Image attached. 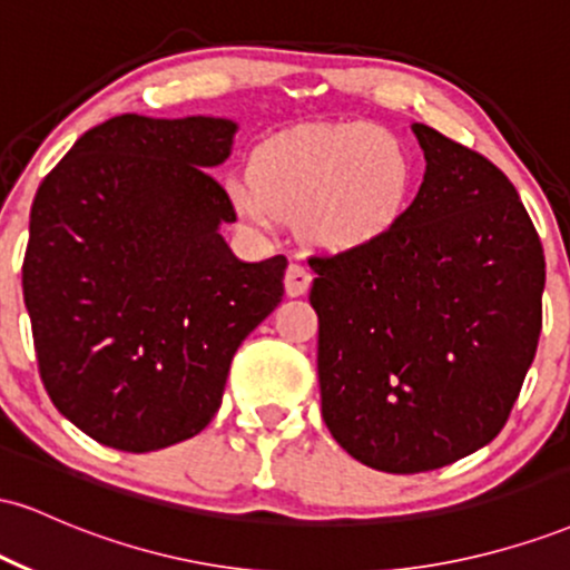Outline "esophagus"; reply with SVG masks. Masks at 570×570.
<instances>
[{
    "mask_svg": "<svg viewBox=\"0 0 570 570\" xmlns=\"http://www.w3.org/2000/svg\"><path fill=\"white\" fill-rule=\"evenodd\" d=\"M311 281H313V276L307 267L297 265V263H292L289 267H286L284 286H286V294H289V297H299V294H305L307 286H311Z\"/></svg>",
    "mask_w": 570,
    "mask_h": 570,
    "instance_id": "34e87169",
    "label": "esophagus"
}]
</instances>
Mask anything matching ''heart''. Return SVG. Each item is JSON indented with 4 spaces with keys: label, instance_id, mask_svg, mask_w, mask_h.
<instances>
[{
    "label": "heart",
    "instance_id": "1",
    "mask_svg": "<svg viewBox=\"0 0 570 570\" xmlns=\"http://www.w3.org/2000/svg\"><path fill=\"white\" fill-rule=\"evenodd\" d=\"M227 193L252 225L299 217L311 244L348 252L402 222L415 193V160L396 134L370 122L297 128L265 141L252 171L227 179Z\"/></svg>",
    "mask_w": 570,
    "mask_h": 570
}]
</instances>
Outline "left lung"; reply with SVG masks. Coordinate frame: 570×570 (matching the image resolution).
Returning <instances> with one entry per match:
<instances>
[{"label": "left lung", "instance_id": "left-lung-1", "mask_svg": "<svg viewBox=\"0 0 570 570\" xmlns=\"http://www.w3.org/2000/svg\"><path fill=\"white\" fill-rule=\"evenodd\" d=\"M426 174L381 240L313 257L322 415L377 472L448 466L499 436L541 335L544 248L488 158L412 122Z\"/></svg>", "mask_w": 570, "mask_h": 570}]
</instances>
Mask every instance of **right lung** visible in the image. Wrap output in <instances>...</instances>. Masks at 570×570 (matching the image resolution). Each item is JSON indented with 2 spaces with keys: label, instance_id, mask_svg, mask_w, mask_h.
I'll return each instance as SVG.
<instances>
[{
  "label": "right lung",
  "instance_id": "add662e5",
  "mask_svg": "<svg viewBox=\"0 0 570 570\" xmlns=\"http://www.w3.org/2000/svg\"><path fill=\"white\" fill-rule=\"evenodd\" d=\"M225 117L120 115L75 141L29 219L23 303L45 389L107 448L149 453L217 415L230 362L284 297L286 257L240 263L208 168Z\"/></svg>",
  "mask_w": 570,
  "mask_h": 570
}]
</instances>
